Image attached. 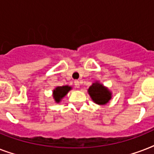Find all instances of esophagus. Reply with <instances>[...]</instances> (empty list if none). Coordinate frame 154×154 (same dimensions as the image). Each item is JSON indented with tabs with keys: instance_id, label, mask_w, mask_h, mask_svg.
<instances>
[{
	"instance_id": "1",
	"label": "esophagus",
	"mask_w": 154,
	"mask_h": 154,
	"mask_svg": "<svg viewBox=\"0 0 154 154\" xmlns=\"http://www.w3.org/2000/svg\"><path fill=\"white\" fill-rule=\"evenodd\" d=\"M74 85H75V87H76V88H79V87H80V82H78V81H77V80H76V81L74 82Z\"/></svg>"
}]
</instances>
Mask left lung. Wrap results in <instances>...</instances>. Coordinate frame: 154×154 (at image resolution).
I'll return each mask as SVG.
<instances>
[{
    "instance_id": "8db88e82",
    "label": "left lung",
    "mask_w": 154,
    "mask_h": 154,
    "mask_svg": "<svg viewBox=\"0 0 154 154\" xmlns=\"http://www.w3.org/2000/svg\"><path fill=\"white\" fill-rule=\"evenodd\" d=\"M88 92L93 101L98 105H105L111 99V93L98 82L92 85Z\"/></svg>"
}]
</instances>
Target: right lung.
I'll use <instances>...</instances> for the list:
<instances>
[{
  "label": "right lung",
  "mask_w": 154,
  "mask_h": 154,
  "mask_svg": "<svg viewBox=\"0 0 154 154\" xmlns=\"http://www.w3.org/2000/svg\"><path fill=\"white\" fill-rule=\"evenodd\" d=\"M71 89V87L65 85V86L57 87L53 90V98L55 99L56 102H60V99L67 94V93Z\"/></svg>",
  "instance_id": "obj_1"
}]
</instances>
